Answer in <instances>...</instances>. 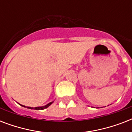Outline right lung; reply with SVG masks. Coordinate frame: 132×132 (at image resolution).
I'll return each mask as SVG.
<instances>
[{
	"instance_id": "obj_1",
	"label": "right lung",
	"mask_w": 132,
	"mask_h": 132,
	"mask_svg": "<svg viewBox=\"0 0 132 132\" xmlns=\"http://www.w3.org/2000/svg\"><path fill=\"white\" fill-rule=\"evenodd\" d=\"M53 103V101H52V102H50L48 103V104H46V105H44V106H40V107H35V108H31V107H27V106H25V105H23L22 104H20V103H18V104H20L21 106L22 107H24V108H27L29 109H31V110H44V109L47 108H48V107L51 105Z\"/></svg>"
}]
</instances>
